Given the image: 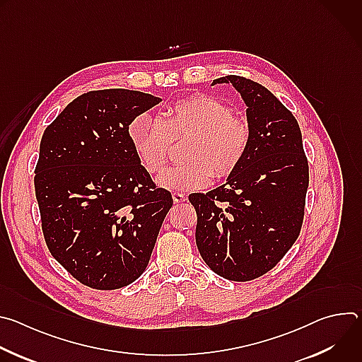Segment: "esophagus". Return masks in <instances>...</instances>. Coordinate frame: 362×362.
<instances>
[{"mask_svg": "<svg viewBox=\"0 0 362 362\" xmlns=\"http://www.w3.org/2000/svg\"><path fill=\"white\" fill-rule=\"evenodd\" d=\"M172 196H173V202L175 203H183L186 200V196L183 193H180V192H173Z\"/></svg>", "mask_w": 362, "mask_h": 362, "instance_id": "obj_1", "label": "esophagus"}]
</instances>
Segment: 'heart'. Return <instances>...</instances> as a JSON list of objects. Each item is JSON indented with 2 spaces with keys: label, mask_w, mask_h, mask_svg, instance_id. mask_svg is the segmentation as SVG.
<instances>
[{
  "label": "heart",
  "mask_w": 362,
  "mask_h": 362,
  "mask_svg": "<svg viewBox=\"0 0 362 362\" xmlns=\"http://www.w3.org/2000/svg\"><path fill=\"white\" fill-rule=\"evenodd\" d=\"M129 137L143 169L159 173L170 158L173 140L187 141L186 160L166 169L158 183L166 189L197 190L214 176L228 177L243 163L250 146V127L233 109L209 94H192L176 100L160 117L146 113L129 124Z\"/></svg>",
  "instance_id": "heart-1"
}]
</instances>
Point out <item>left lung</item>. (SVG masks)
Masks as SVG:
<instances>
[{
	"label": "left lung",
	"mask_w": 362,
	"mask_h": 362,
	"mask_svg": "<svg viewBox=\"0 0 362 362\" xmlns=\"http://www.w3.org/2000/svg\"><path fill=\"white\" fill-rule=\"evenodd\" d=\"M216 83H230L240 93L250 146L225 185L192 193L189 200L206 265L219 276L245 282L269 272L298 239L309 168L296 119L268 88L240 76Z\"/></svg>",
	"instance_id": "1"
}]
</instances>
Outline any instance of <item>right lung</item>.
<instances>
[{
    "label": "right lung",
    "mask_w": 362,
    "mask_h": 362,
    "mask_svg": "<svg viewBox=\"0 0 362 362\" xmlns=\"http://www.w3.org/2000/svg\"><path fill=\"white\" fill-rule=\"evenodd\" d=\"M160 101L126 88L88 91L41 137L34 187L47 247L93 289H119L144 272L173 204L129 137L130 122Z\"/></svg>",
    "instance_id": "1"
}]
</instances>
